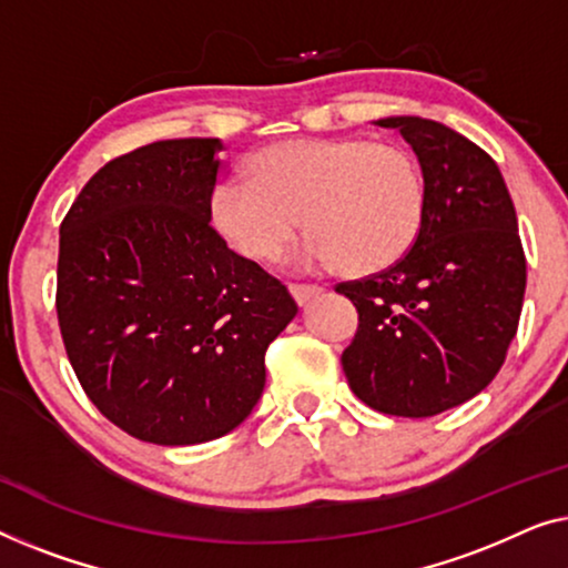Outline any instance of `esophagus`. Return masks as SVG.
Returning <instances> with one entry per match:
<instances>
[{
	"instance_id": "1",
	"label": "esophagus",
	"mask_w": 568,
	"mask_h": 568,
	"mask_svg": "<svg viewBox=\"0 0 568 568\" xmlns=\"http://www.w3.org/2000/svg\"><path fill=\"white\" fill-rule=\"evenodd\" d=\"M287 291H291V295H293V301L298 303V306H303V303L306 301H311V298H316L318 293H322V287L318 285H303V283H291L287 285Z\"/></svg>"
}]
</instances>
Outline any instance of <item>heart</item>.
<instances>
[{
	"label": "heart",
	"mask_w": 568,
	"mask_h": 568,
	"mask_svg": "<svg viewBox=\"0 0 568 568\" xmlns=\"http://www.w3.org/2000/svg\"><path fill=\"white\" fill-rule=\"evenodd\" d=\"M427 185L402 143L363 135L291 139L254 151L246 180L231 178L211 195V223L242 257L281 260L301 226V262L371 275L396 265L417 242Z\"/></svg>",
	"instance_id": "heart-1"
}]
</instances>
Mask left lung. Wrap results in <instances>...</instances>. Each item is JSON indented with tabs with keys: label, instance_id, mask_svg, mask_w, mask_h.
<instances>
[{
	"label": "left lung",
	"instance_id": "1",
	"mask_svg": "<svg viewBox=\"0 0 568 568\" xmlns=\"http://www.w3.org/2000/svg\"><path fill=\"white\" fill-rule=\"evenodd\" d=\"M419 159L427 211L396 265L339 283L357 308L342 353L349 388L394 417H435L489 386L517 334L525 252L499 166L453 128L417 115L381 118Z\"/></svg>",
	"mask_w": 568,
	"mask_h": 568
}]
</instances>
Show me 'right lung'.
<instances>
[{
    "label": "right lung",
    "instance_id": "obj_1",
    "mask_svg": "<svg viewBox=\"0 0 568 568\" xmlns=\"http://www.w3.org/2000/svg\"><path fill=\"white\" fill-rule=\"evenodd\" d=\"M219 139L108 162L61 223L55 311L90 402L154 445H197L250 417L267 345L298 306L211 226Z\"/></svg>",
    "mask_w": 568,
    "mask_h": 568
}]
</instances>
